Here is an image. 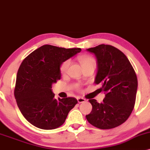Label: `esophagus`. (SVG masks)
Wrapping results in <instances>:
<instances>
[{
    "label": "esophagus",
    "instance_id": "1",
    "mask_svg": "<svg viewBox=\"0 0 150 150\" xmlns=\"http://www.w3.org/2000/svg\"><path fill=\"white\" fill-rule=\"evenodd\" d=\"M77 100H78L79 103H83L86 101V99L83 98L82 97H77Z\"/></svg>",
    "mask_w": 150,
    "mask_h": 150
}]
</instances>
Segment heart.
Returning <instances> with one entry per match:
<instances>
[{
    "label": "heart",
    "instance_id": "heart-1",
    "mask_svg": "<svg viewBox=\"0 0 150 150\" xmlns=\"http://www.w3.org/2000/svg\"><path fill=\"white\" fill-rule=\"evenodd\" d=\"M82 67L87 66L89 64H95V61L91 57L89 56H81L79 58ZM70 64L69 60H66L60 66V71L62 74H65L67 72V69H68L69 66Z\"/></svg>",
    "mask_w": 150,
    "mask_h": 150
}]
</instances>
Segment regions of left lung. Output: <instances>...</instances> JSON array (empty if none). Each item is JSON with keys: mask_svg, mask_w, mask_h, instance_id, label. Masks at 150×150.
Returning <instances> with one entry per match:
<instances>
[{"mask_svg": "<svg viewBox=\"0 0 150 150\" xmlns=\"http://www.w3.org/2000/svg\"><path fill=\"white\" fill-rule=\"evenodd\" d=\"M97 59L95 83L102 85L105 93L103 103L90 99L92 110L87 120L99 129H111L125 122L133 110L137 79L130 62L120 50L109 45L87 49Z\"/></svg>", "mask_w": 150, "mask_h": 150, "instance_id": "8db88e82", "label": "left lung"}]
</instances>
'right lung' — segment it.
Returning a JSON list of instances; mask_svg holds the SVG:
<instances>
[{
    "instance_id": "1",
    "label": "right lung",
    "mask_w": 150,
    "mask_h": 150,
    "mask_svg": "<svg viewBox=\"0 0 150 150\" xmlns=\"http://www.w3.org/2000/svg\"><path fill=\"white\" fill-rule=\"evenodd\" d=\"M81 51L45 45L22 62L14 94L21 113L32 125L43 129L57 128L78 103L72 97L54 99L52 86L61 79L62 64Z\"/></svg>"
}]
</instances>
